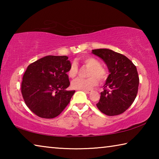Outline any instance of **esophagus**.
I'll use <instances>...</instances> for the list:
<instances>
[{"label": "esophagus", "mask_w": 159, "mask_h": 159, "mask_svg": "<svg viewBox=\"0 0 159 159\" xmlns=\"http://www.w3.org/2000/svg\"><path fill=\"white\" fill-rule=\"evenodd\" d=\"M82 91H83V92H85V93H87V94H89V93L92 92V90H82Z\"/></svg>", "instance_id": "obj_1"}]
</instances>
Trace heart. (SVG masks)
Instances as JSON below:
<instances>
[{"label":"heart","instance_id":"b5f03b06","mask_svg":"<svg viewBox=\"0 0 159 159\" xmlns=\"http://www.w3.org/2000/svg\"><path fill=\"white\" fill-rule=\"evenodd\" d=\"M82 62L85 66L90 68L88 76H91L88 79H81L78 78L74 79L71 82V87L76 90H88L92 88L98 84V80L96 76L99 80H104L107 78V72L102 67L101 63L96 60L95 58L87 57L82 59ZM78 73L77 64L73 62L69 67L68 75L70 78H74Z\"/></svg>","mask_w":159,"mask_h":159}]
</instances>
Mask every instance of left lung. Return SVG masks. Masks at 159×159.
<instances>
[{
  "label": "left lung",
  "mask_w": 159,
  "mask_h": 159,
  "mask_svg": "<svg viewBox=\"0 0 159 159\" xmlns=\"http://www.w3.org/2000/svg\"><path fill=\"white\" fill-rule=\"evenodd\" d=\"M92 53L104 61L109 71L96 105L107 116L122 114L131 106L138 94L139 76L136 66L125 55L111 50H93Z\"/></svg>",
  "instance_id": "left-lung-1"
}]
</instances>
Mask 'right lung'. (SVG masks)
Instances as JSON below:
<instances>
[{"instance_id": "right-lung-1", "label": "right lung", "mask_w": 159, "mask_h": 159, "mask_svg": "<svg viewBox=\"0 0 159 159\" xmlns=\"http://www.w3.org/2000/svg\"><path fill=\"white\" fill-rule=\"evenodd\" d=\"M67 56L48 55L28 66L23 76L21 94L26 106L38 116L52 118L68 105L75 90L67 72L71 61Z\"/></svg>"}]
</instances>
